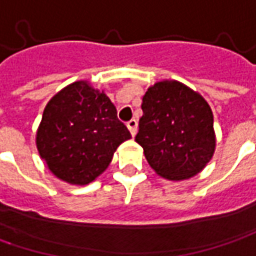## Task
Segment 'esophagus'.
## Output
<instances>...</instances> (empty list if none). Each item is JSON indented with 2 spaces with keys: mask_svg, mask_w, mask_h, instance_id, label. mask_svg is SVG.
Segmentation results:
<instances>
[{
  "mask_svg": "<svg viewBox=\"0 0 256 256\" xmlns=\"http://www.w3.org/2000/svg\"><path fill=\"white\" fill-rule=\"evenodd\" d=\"M126 126H128L131 135L134 136V135L136 134V130H138V122H136V120H131V121L126 122Z\"/></svg>",
  "mask_w": 256,
  "mask_h": 256,
  "instance_id": "34e87169",
  "label": "esophagus"
}]
</instances>
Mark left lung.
<instances>
[{
	"instance_id": "1",
	"label": "left lung",
	"mask_w": 256,
	"mask_h": 256,
	"mask_svg": "<svg viewBox=\"0 0 256 256\" xmlns=\"http://www.w3.org/2000/svg\"><path fill=\"white\" fill-rule=\"evenodd\" d=\"M141 109L135 141L157 174L184 180L204 168L216 141L213 114L202 96L177 80H164L146 92Z\"/></svg>"
}]
</instances>
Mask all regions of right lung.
<instances>
[{"label": "right lung", "mask_w": 256, "mask_h": 256, "mask_svg": "<svg viewBox=\"0 0 256 256\" xmlns=\"http://www.w3.org/2000/svg\"><path fill=\"white\" fill-rule=\"evenodd\" d=\"M130 138L108 96L86 82H74L47 104L37 150L58 178L88 184L105 172L114 151Z\"/></svg>", "instance_id": "right-lung-1"}]
</instances>
